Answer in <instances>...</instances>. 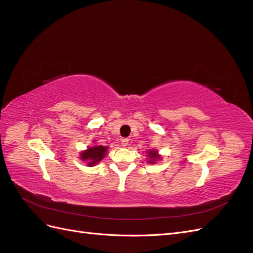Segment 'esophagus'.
Returning <instances> with one entry per match:
<instances>
[{
	"label": "esophagus",
	"mask_w": 253,
	"mask_h": 253,
	"mask_svg": "<svg viewBox=\"0 0 253 253\" xmlns=\"http://www.w3.org/2000/svg\"><path fill=\"white\" fill-rule=\"evenodd\" d=\"M121 143H122V145H124V147H127L128 145V139L127 138H124L121 140Z\"/></svg>",
	"instance_id": "esophagus-1"
}]
</instances>
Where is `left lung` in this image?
<instances>
[{
	"label": "left lung",
	"instance_id": "8db88e82",
	"mask_svg": "<svg viewBox=\"0 0 253 253\" xmlns=\"http://www.w3.org/2000/svg\"><path fill=\"white\" fill-rule=\"evenodd\" d=\"M148 154H149V157H150L149 163H151V164L154 163V160H156L158 158L156 151H150V152H148Z\"/></svg>",
	"mask_w": 253,
	"mask_h": 253
}]
</instances>
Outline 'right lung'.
<instances>
[{
  "label": "right lung",
  "mask_w": 253,
  "mask_h": 253,
  "mask_svg": "<svg viewBox=\"0 0 253 253\" xmlns=\"http://www.w3.org/2000/svg\"><path fill=\"white\" fill-rule=\"evenodd\" d=\"M106 151H108V148L103 145L88 148L86 151L81 153V159L86 160L87 166H95L105 156Z\"/></svg>",
  "instance_id": "right-lung-1"
}]
</instances>
